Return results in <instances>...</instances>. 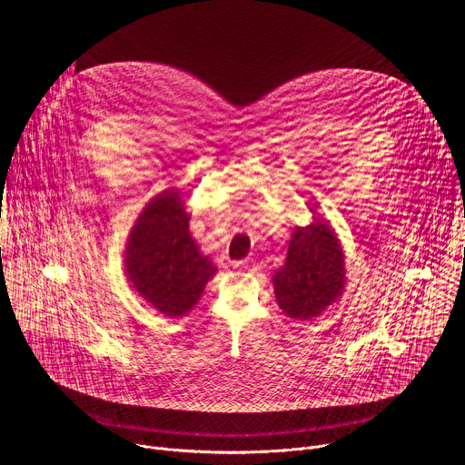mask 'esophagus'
Returning <instances> with one entry per match:
<instances>
[{
  "label": "esophagus",
  "mask_w": 465,
  "mask_h": 465,
  "mask_svg": "<svg viewBox=\"0 0 465 465\" xmlns=\"http://www.w3.org/2000/svg\"><path fill=\"white\" fill-rule=\"evenodd\" d=\"M237 267H239L241 271H244V272H255V271H257L255 259H252V257H248V259H244V261H239Z\"/></svg>",
  "instance_id": "obj_1"
}]
</instances>
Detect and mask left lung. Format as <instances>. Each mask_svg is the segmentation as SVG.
I'll use <instances>...</instances> for the list:
<instances>
[{
  "instance_id": "8db88e82",
  "label": "left lung",
  "mask_w": 465,
  "mask_h": 465,
  "mask_svg": "<svg viewBox=\"0 0 465 465\" xmlns=\"http://www.w3.org/2000/svg\"><path fill=\"white\" fill-rule=\"evenodd\" d=\"M283 314L298 320L320 316L342 294L346 283L344 252L329 224L314 219L296 228L283 267L272 276Z\"/></svg>"
}]
</instances>
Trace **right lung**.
Wrapping results in <instances>:
<instances>
[{
  "instance_id": "obj_1",
  "label": "right lung",
  "mask_w": 465,
  "mask_h": 465,
  "mask_svg": "<svg viewBox=\"0 0 465 465\" xmlns=\"http://www.w3.org/2000/svg\"><path fill=\"white\" fill-rule=\"evenodd\" d=\"M124 267L132 287L165 316H182L201 300L217 269L191 237L178 191H162L140 213L128 235Z\"/></svg>"
}]
</instances>
